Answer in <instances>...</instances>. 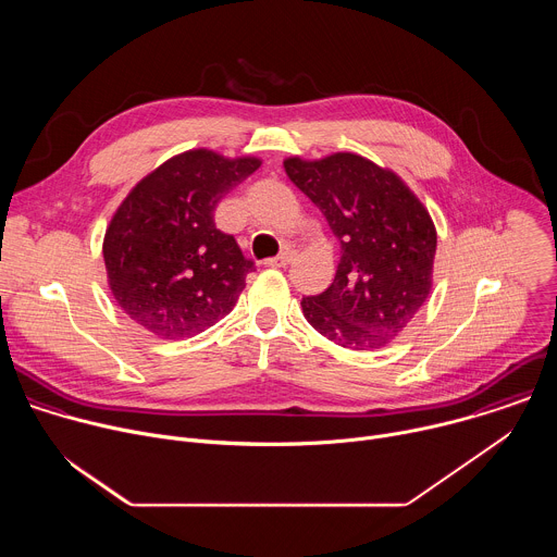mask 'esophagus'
<instances>
[{"label":"esophagus","mask_w":557,"mask_h":557,"mask_svg":"<svg viewBox=\"0 0 557 557\" xmlns=\"http://www.w3.org/2000/svg\"><path fill=\"white\" fill-rule=\"evenodd\" d=\"M293 251H284V253H280V256H275V258H271V260H267L264 264L267 267H275V269H280V267H288L290 262H293Z\"/></svg>","instance_id":"esophagus-1"}]
</instances>
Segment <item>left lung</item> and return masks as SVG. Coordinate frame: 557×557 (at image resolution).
Instances as JSON below:
<instances>
[{
	"mask_svg": "<svg viewBox=\"0 0 557 557\" xmlns=\"http://www.w3.org/2000/svg\"><path fill=\"white\" fill-rule=\"evenodd\" d=\"M290 183L320 209L339 240L333 284L301 297L308 324L331 342L372 350L389 344L432 288L436 228L419 198L357 153L284 161Z\"/></svg>",
	"mask_w": 557,
	"mask_h": 557,
	"instance_id": "1",
	"label": "left lung"
}]
</instances>
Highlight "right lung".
<instances>
[{
	"label": "right lung",
	"mask_w": 557,
	"mask_h": 557,
	"mask_svg": "<svg viewBox=\"0 0 557 557\" xmlns=\"http://www.w3.org/2000/svg\"><path fill=\"white\" fill-rule=\"evenodd\" d=\"M260 168L258 158L191 149L145 176L114 213L103 243L110 288L145 331L185 339L235 306L256 271L235 237L215 228L222 196Z\"/></svg>",
	"instance_id": "add662e5"
}]
</instances>
